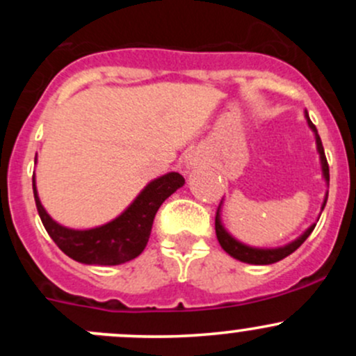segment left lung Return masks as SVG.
<instances>
[{
  "label": "left lung",
  "instance_id": "obj_1",
  "mask_svg": "<svg viewBox=\"0 0 356 356\" xmlns=\"http://www.w3.org/2000/svg\"><path fill=\"white\" fill-rule=\"evenodd\" d=\"M307 117H308V115H307ZM308 125H310V127L314 129L315 138H317V149H318V153H321L322 172H324L325 181L329 182V163H327V158H325V153H324V146H322L321 138H318V134H317V129H315V125L312 124L310 118H308ZM325 201H327V196H325L324 204H322V210H324V207H325ZM218 208H220V207H218ZM218 211H220V210H217V215H215V232H217L218 243H220V246L224 248V250L227 251V253L231 254V257H234L236 260L245 261V264H253V265L275 264V261L282 260V258L289 257V254L293 253V251H296L298 248L303 245L305 239H307L308 236L312 234V231H314V229H315V225L308 227L307 232H305V234L301 236V238H298L296 241L289 243L288 246L275 248V250H260V248H251V246L243 245V243L236 241V239L232 238V236L229 234V232L225 231L224 227H222L220 213H218Z\"/></svg>",
  "mask_w": 356,
  "mask_h": 356
}]
</instances>
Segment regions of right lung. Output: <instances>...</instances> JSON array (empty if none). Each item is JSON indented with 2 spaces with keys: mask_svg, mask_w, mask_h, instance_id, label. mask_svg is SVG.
Wrapping results in <instances>:
<instances>
[{
  "mask_svg": "<svg viewBox=\"0 0 356 356\" xmlns=\"http://www.w3.org/2000/svg\"><path fill=\"white\" fill-rule=\"evenodd\" d=\"M181 186H184V177L177 172L161 175L143 189L120 217L102 227L75 231L56 224L46 213L35 191V179L32 177L35 207L49 238L72 260L88 265H118L139 257L148 245L158 208Z\"/></svg>",
  "mask_w": 356,
  "mask_h": 356,
  "instance_id": "right-lung-1",
  "label": "right lung"
}]
</instances>
